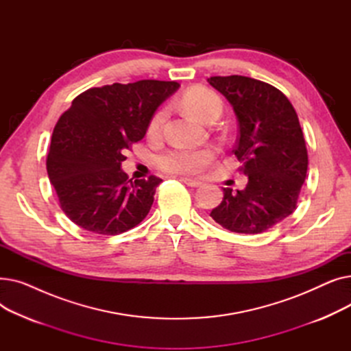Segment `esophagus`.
<instances>
[{"instance_id": "esophagus-1", "label": "esophagus", "mask_w": 351, "mask_h": 351, "mask_svg": "<svg viewBox=\"0 0 351 351\" xmlns=\"http://www.w3.org/2000/svg\"><path fill=\"white\" fill-rule=\"evenodd\" d=\"M183 183H185V185H188V186H191V188H197V186H200L202 185V182H199V180H195V179H189V178H179Z\"/></svg>"}]
</instances>
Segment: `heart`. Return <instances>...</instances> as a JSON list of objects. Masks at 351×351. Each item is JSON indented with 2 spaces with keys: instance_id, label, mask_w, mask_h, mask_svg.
<instances>
[{
  "instance_id": "b5f03b06",
  "label": "heart",
  "mask_w": 351,
  "mask_h": 351,
  "mask_svg": "<svg viewBox=\"0 0 351 351\" xmlns=\"http://www.w3.org/2000/svg\"><path fill=\"white\" fill-rule=\"evenodd\" d=\"M182 106L189 115L197 121L205 122L209 117L222 110V102L219 97L208 88L193 86L188 89L182 97ZM166 118V109H159L154 114L147 123V134L156 135ZM215 159L212 147L202 149H188V147H176V149L162 154L158 158L159 168L165 172L178 176H191L204 172Z\"/></svg>"
}]
</instances>
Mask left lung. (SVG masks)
<instances>
[{
    "mask_svg": "<svg viewBox=\"0 0 351 351\" xmlns=\"http://www.w3.org/2000/svg\"><path fill=\"white\" fill-rule=\"evenodd\" d=\"M208 82L233 106L239 135L232 152L249 179L243 191L225 188L210 216L230 232H266L296 210L306 179L307 147L298 114L282 90L263 81L229 75Z\"/></svg>",
    "mask_w": 351,
    "mask_h": 351,
    "instance_id": "obj_1",
    "label": "left lung"
}]
</instances>
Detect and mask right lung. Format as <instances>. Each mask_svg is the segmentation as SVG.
Here are the masks:
<instances>
[{"instance_id": "add662e5", "label": "right lung", "mask_w": 351, "mask_h": 351, "mask_svg": "<svg viewBox=\"0 0 351 351\" xmlns=\"http://www.w3.org/2000/svg\"><path fill=\"white\" fill-rule=\"evenodd\" d=\"M179 88L143 80L89 88L72 101L53 128L47 172L64 213L80 228L119 234L149 213L160 178L129 179L126 149L139 142L156 108Z\"/></svg>"}]
</instances>
